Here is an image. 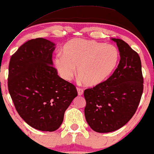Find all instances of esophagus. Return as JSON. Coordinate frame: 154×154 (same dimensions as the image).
<instances>
[{
    "instance_id": "esophagus-1",
    "label": "esophagus",
    "mask_w": 154,
    "mask_h": 154,
    "mask_svg": "<svg viewBox=\"0 0 154 154\" xmlns=\"http://www.w3.org/2000/svg\"><path fill=\"white\" fill-rule=\"evenodd\" d=\"M77 91H78V94L79 96H81L84 94V89L80 87H77Z\"/></svg>"
}]
</instances>
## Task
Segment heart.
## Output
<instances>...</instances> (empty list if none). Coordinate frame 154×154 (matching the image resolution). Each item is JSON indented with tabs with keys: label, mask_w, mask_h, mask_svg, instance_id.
Instances as JSON below:
<instances>
[{
	"label": "heart",
	"mask_w": 154,
	"mask_h": 154,
	"mask_svg": "<svg viewBox=\"0 0 154 154\" xmlns=\"http://www.w3.org/2000/svg\"><path fill=\"white\" fill-rule=\"evenodd\" d=\"M120 51L113 45L86 39H73L55 57L60 75L66 81L78 75L88 86H97L109 78L119 63Z\"/></svg>",
	"instance_id": "b5f03b06"
}]
</instances>
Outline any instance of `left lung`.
Listing matches in <instances>:
<instances>
[{"mask_svg": "<svg viewBox=\"0 0 154 154\" xmlns=\"http://www.w3.org/2000/svg\"><path fill=\"white\" fill-rule=\"evenodd\" d=\"M112 39L120 51L118 66L109 79L84 93L86 122L97 133H109L124 126L136 112L143 91L140 56L125 41Z\"/></svg>", "mask_w": 154, "mask_h": 154, "instance_id": "obj_1", "label": "left lung"}]
</instances>
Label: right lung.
Listing matches in <instances>:
<instances>
[{
	"mask_svg": "<svg viewBox=\"0 0 154 154\" xmlns=\"http://www.w3.org/2000/svg\"><path fill=\"white\" fill-rule=\"evenodd\" d=\"M55 43L44 38L27 41L13 54L8 88L20 117L31 127L52 132L77 97L73 84L61 79L52 66Z\"/></svg>",
	"mask_w": 154,
	"mask_h": 154,
	"instance_id": "right-lung-1",
	"label": "right lung"
}]
</instances>
